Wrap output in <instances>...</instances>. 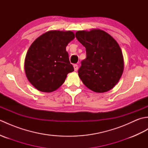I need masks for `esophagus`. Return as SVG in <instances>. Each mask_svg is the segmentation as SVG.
I'll use <instances>...</instances> for the list:
<instances>
[{"instance_id": "1", "label": "esophagus", "mask_w": 148, "mask_h": 148, "mask_svg": "<svg viewBox=\"0 0 148 148\" xmlns=\"http://www.w3.org/2000/svg\"><path fill=\"white\" fill-rule=\"evenodd\" d=\"M74 71H77V69H78V65L77 64H74Z\"/></svg>"}]
</instances>
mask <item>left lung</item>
<instances>
[{
	"mask_svg": "<svg viewBox=\"0 0 148 148\" xmlns=\"http://www.w3.org/2000/svg\"><path fill=\"white\" fill-rule=\"evenodd\" d=\"M76 37L85 47L86 58L81 61L78 75L83 84L95 92L110 90L123 72V57L113 37L101 30L77 31Z\"/></svg>",
	"mask_w": 148,
	"mask_h": 148,
	"instance_id": "8db88e82",
	"label": "left lung"
}]
</instances>
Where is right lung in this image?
Returning a JSON list of instances; mask_svg holds the SVG:
<instances>
[{"label":"right lung","mask_w":148,"mask_h":148,"mask_svg":"<svg viewBox=\"0 0 148 148\" xmlns=\"http://www.w3.org/2000/svg\"><path fill=\"white\" fill-rule=\"evenodd\" d=\"M71 31H49L36 39L28 50L25 71L30 83L43 92H51L64 83L67 75L74 71L66 51L74 39Z\"/></svg>","instance_id":"obj_1"}]
</instances>
